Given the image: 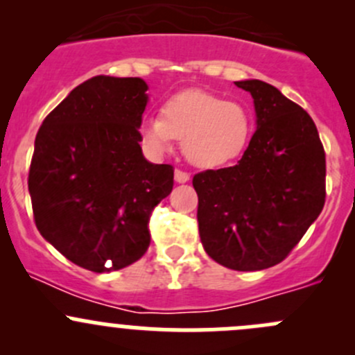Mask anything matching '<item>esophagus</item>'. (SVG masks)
<instances>
[{
    "label": "esophagus",
    "instance_id": "34e87169",
    "mask_svg": "<svg viewBox=\"0 0 355 355\" xmlns=\"http://www.w3.org/2000/svg\"><path fill=\"white\" fill-rule=\"evenodd\" d=\"M189 178H191V175H189L187 171L175 170V182H177V184H185V182H189Z\"/></svg>",
    "mask_w": 355,
    "mask_h": 355
}]
</instances>
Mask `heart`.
Masks as SVG:
<instances>
[{"label": "heart", "mask_w": 355, "mask_h": 355, "mask_svg": "<svg viewBox=\"0 0 355 355\" xmlns=\"http://www.w3.org/2000/svg\"><path fill=\"white\" fill-rule=\"evenodd\" d=\"M252 134V116L244 105L202 91H185L168 99L161 118L142 120L141 137L155 155L166 153L173 139L198 168H218L237 159Z\"/></svg>", "instance_id": "1"}]
</instances>
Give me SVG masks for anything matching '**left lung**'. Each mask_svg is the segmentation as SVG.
I'll return each mask as SVG.
<instances>
[{
    "instance_id": "obj_1",
    "label": "left lung",
    "mask_w": 355,
    "mask_h": 355,
    "mask_svg": "<svg viewBox=\"0 0 355 355\" xmlns=\"http://www.w3.org/2000/svg\"><path fill=\"white\" fill-rule=\"evenodd\" d=\"M235 85L252 96L256 132L235 166L198 173L192 185L207 256L230 270L259 271L284 261L320 216L327 161L299 105L257 78Z\"/></svg>"
}]
</instances>
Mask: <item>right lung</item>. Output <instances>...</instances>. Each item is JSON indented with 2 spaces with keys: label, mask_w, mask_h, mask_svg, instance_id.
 <instances>
[{
  "label": "right lung",
  "mask_w": 355,
  "mask_h": 355,
  "mask_svg": "<svg viewBox=\"0 0 355 355\" xmlns=\"http://www.w3.org/2000/svg\"><path fill=\"white\" fill-rule=\"evenodd\" d=\"M148 89L139 77L89 78L35 135L28 171L35 227L67 259L94 273L144 256L149 214L173 189V166L148 161L139 144Z\"/></svg>",
  "instance_id": "1"
}]
</instances>
